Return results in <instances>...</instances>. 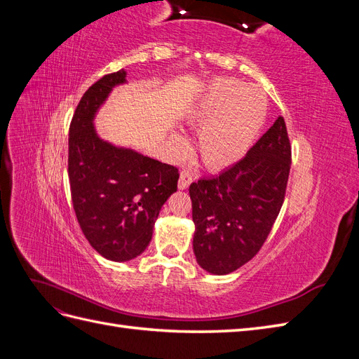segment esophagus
<instances>
[{"label": "esophagus", "mask_w": 359, "mask_h": 359, "mask_svg": "<svg viewBox=\"0 0 359 359\" xmlns=\"http://www.w3.org/2000/svg\"><path fill=\"white\" fill-rule=\"evenodd\" d=\"M193 182V178L190 173L187 170H182L180 173V180H178V189L180 190H187L190 184Z\"/></svg>", "instance_id": "1"}]
</instances>
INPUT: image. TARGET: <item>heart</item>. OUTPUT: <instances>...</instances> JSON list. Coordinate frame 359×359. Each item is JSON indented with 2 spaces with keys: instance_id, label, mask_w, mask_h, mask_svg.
I'll list each match as a JSON object with an SVG mask.
<instances>
[{
  "instance_id": "obj_1",
  "label": "heart",
  "mask_w": 359,
  "mask_h": 359,
  "mask_svg": "<svg viewBox=\"0 0 359 359\" xmlns=\"http://www.w3.org/2000/svg\"><path fill=\"white\" fill-rule=\"evenodd\" d=\"M266 118V97L256 85L235 79H217L202 94L187 115V123L199 128L196 151L211 170L229 168L252 148ZM173 153H187L189 142L180 132L170 135Z\"/></svg>"
}]
</instances>
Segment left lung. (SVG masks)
Instances as JSON below:
<instances>
[{"label": "left lung", "instance_id": "8db88e82", "mask_svg": "<svg viewBox=\"0 0 359 359\" xmlns=\"http://www.w3.org/2000/svg\"><path fill=\"white\" fill-rule=\"evenodd\" d=\"M290 142L283 116L219 177L193 182V252L206 273L224 276L264 245L285 201Z\"/></svg>", "mask_w": 359, "mask_h": 359}]
</instances>
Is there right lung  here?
<instances>
[{"label": "right lung", "instance_id": "add662e5", "mask_svg": "<svg viewBox=\"0 0 359 359\" xmlns=\"http://www.w3.org/2000/svg\"><path fill=\"white\" fill-rule=\"evenodd\" d=\"M127 72L91 85L73 115L69 135V180L81 229L97 253L114 262L142 255L153 238L161 206L177 191L178 169L116 147L97 135L94 119Z\"/></svg>", "mask_w": 359, "mask_h": 359}]
</instances>
